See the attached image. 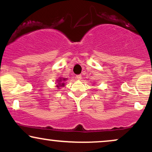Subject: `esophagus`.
<instances>
[{
    "label": "esophagus",
    "mask_w": 152,
    "mask_h": 152,
    "mask_svg": "<svg viewBox=\"0 0 152 152\" xmlns=\"http://www.w3.org/2000/svg\"><path fill=\"white\" fill-rule=\"evenodd\" d=\"M76 78L78 80H81V75H76Z\"/></svg>",
    "instance_id": "esophagus-1"
}]
</instances>
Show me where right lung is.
<instances>
[{"mask_svg":"<svg viewBox=\"0 0 152 152\" xmlns=\"http://www.w3.org/2000/svg\"><path fill=\"white\" fill-rule=\"evenodd\" d=\"M66 79H67V78H61V77L58 78V79L57 80V85H56L57 88H60V87L65 86V83H64V82L65 81Z\"/></svg>","mask_w":152,"mask_h":152,"instance_id":"right-lung-1","label":"right lung"}]
</instances>
